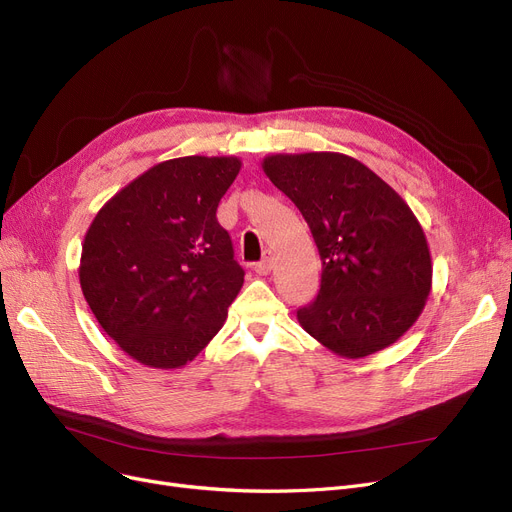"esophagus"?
Listing matches in <instances>:
<instances>
[{
	"mask_svg": "<svg viewBox=\"0 0 512 512\" xmlns=\"http://www.w3.org/2000/svg\"><path fill=\"white\" fill-rule=\"evenodd\" d=\"M255 272L259 274V276H267L272 272V253L267 251L265 253V257L259 261V263H255Z\"/></svg>",
	"mask_w": 512,
	"mask_h": 512,
	"instance_id": "esophagus-1",
	"label": "esophagus"
}]
</instances>
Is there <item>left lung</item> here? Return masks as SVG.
Wrapping results in <instances>:
<instances>
[{
    "label": "left lung",
    "instance_id": "8db88e82",
    "mask_svg": "<svg viewBox=\"0 0 512 512\" xmlns=\"http://www.w3.org/2000/svg\"><path fill=\"white\" fill-rule=\"evenodd\" d=\"M265 176L299 207L321 257V286L301 328L344 359L394 344L432 290L425 232L390 184L344 153H276Z\"/></svg>",
    "mask_w": 512,
    "mask_h": 512
}]
</instances>
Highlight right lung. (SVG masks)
Segmentation results:
<instances>
[{
    "label": "right lung",
    "instance_id": "1",
    "mask_svg": "<svg viewBox=\"0 0 512 512\" xmlns=\"http://www.w3.org/2000/svg\"><path fill=\"white\" fill-rule=\"evenodd\" d=\"M238 157L161 161L91 222L78 278L103 332L147 367L178 369L224 326L245 282L215 211Z\"/></svg>",
    "mask_w": 512,
    "mask_h": 512
}]
</instances>
